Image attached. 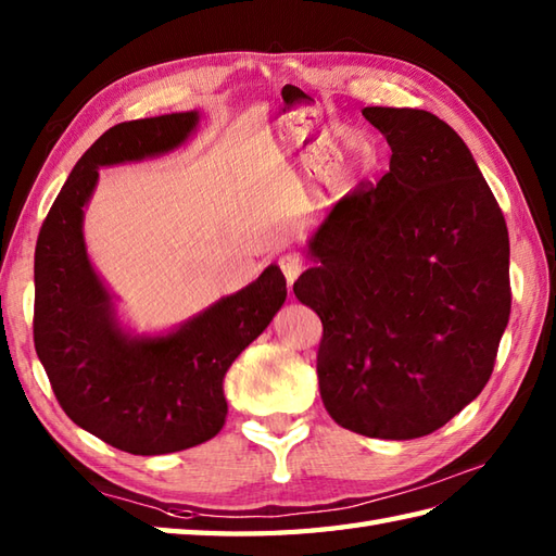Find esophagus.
<instances>
[{"mask_svg": "<svg viewBox=\"0 0 556 556\" xmlns=\"http://www.w3.org/2000/svg\"><path fill=\"white\" fill-rule=\"evenodd\" d=\"M279 267H281V271H285V277H287L289 287H291L293 281H296V277L303 271V260L296 253H287V255L279 257Z\"/></svg>", "mask_w": 556, "mask_h": 556, "instance_id": "1", "label": "esophagus"}]
</instances>
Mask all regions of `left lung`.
Returning <instances> with one entry per match:
<instances>
[{"instance_id":"obj_1","label":"left lung","mask_w":556,"mask_h":556,"mask_svg":"<svg viewBox=\"0 0 556 556\" xmlns=\"http://www.w3.org/2000/svg\"><path fill=\"white\" fill-rule=\"evenodd\" d=\"M389 148L308 239L296 299L323 320L317 380L341 428L416 440L488 384L509 323V231L468 146L425 110L365 108Z\"/></svg>"}]
</instances>
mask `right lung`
<instances>
[{
    "instance_id": "add662e5",
    "label": "right lung",
    "mask_w": 556,
    "mask_h": 556,
    "mask_svg": "<svg viewBox=\"0 0 556 556\" xmlns=\"http://www.w3.org/2000/svg\"><path fill=\"white\" fill-rule=\"evenodd\" d=\"M198 122L191 110L104 131L71 169L35 245L33 337L54 396L78 428L136 456L181 452L222 430L224 375L287 301V279L269 265L169 332L136 334L90 263L83 217L100 169L167 155Z\"/></svg>"
}]
</instances>
